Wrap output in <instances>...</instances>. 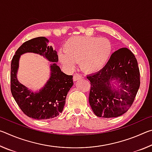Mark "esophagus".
Wrapping results in <instances>:
<instances>
[{"mask_svg":"<svg viewBox=\"0 0 152 152\" xmlns=\"http://www.w3.org/2000/svg\"><path fill=\"white\" fill-rule=\"evenodd\" d=\"M82 78H83V77H82V76L81 75V74L76 73L75 74H74L73 80H74V81H77V80H78L82 79Z\"/></svg>","mask_w":152,"mask_h":152,"instance_id":"esophagus-1","label":"esophagus"}]
</instances>
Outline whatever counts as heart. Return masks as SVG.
I'll use <instances>...</instances> for the list:
<instances>
[{
  "label": "heart",
  "instance_id": "b5f03b06",
  "mask_svg": "<svg viewBox=\"0 0 152 152\" xmlns=\"http://www.w3.org/2000/svg\"><path fill=\"white\" fill-rule=\"evenodd\" d=\"M64 51L59 53V60L64 65L72 68L75 62H80L84 71L95 72L109 60L112 44L104 37L74 36L66 41Z\"/></svg>",
  "mask_w": 152,
  "mask_h": 152
}]
</instances>
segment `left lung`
I'll use <instances>...</instances> for the list:
<instances>
[{
    "label": "left lung",
    "instance_id": "1",
    "mask_svg": "<svg viewBox=\"0 0 152 152\" xmlns=\"http://www.w3.org/2000/svg\"><path fill=\"white\" fill-rule=\"evenodd\" d=\"M91 82L89 103L97 117H117L132 106L140 86L137 59L129 49L121 48L110 56L106 65L96 73L87 76ZM112 80L120 84L113 88Z\"/></svg>",
    "mask_w": 152,
    "mask_h": 152
}]
</instances>
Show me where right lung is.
<instances>
[{
  "mask_svg": "<svg viewBox=\"0 0 152 152\" xmlns=\"http://www.w3.org/2000/svg\"><path fill=\"white\" fill-rule=\"evenodd\" d=\"M49 40L38 37L27 41L20 46L11 61V91L12 96L25 115L32 119L42 120L52 119L62 112L67 94L73 85L72 75H67L56 65L58 61L57 51L48 45ZM35 53L45 57L50 62L51 75L47 83L37 93H33L16 78L20 55Z\"/></svg>",
  "mask_w": 152,
  "mask_h": 152,
  "instance_id": "add662e5",
  "label": "right lung"
}]
</instances>
